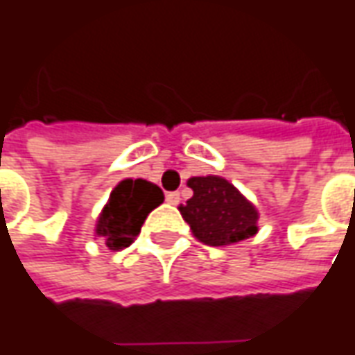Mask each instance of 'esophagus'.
Returning <instances> with one entry per match:
<instances>
[{"instance_id": "34e87169", "label": "esophagus", "mask_w": 355, "mask_h": 355, "mask_svg": "<svg viewBox=\"0 0 355 355\" xmlns=\"http://www.w3.org/2000/svg\"><path fill=\"white\" fill-rule=\"evenodd\" d=\"M166 201H168V205H178L180 202V193H166Z\"/></svg>"}]
</instances>
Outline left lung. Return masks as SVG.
I'll return each instance as SVG.
<instances>
[{
  "instance_id": "8db88e82",
  "label": "left lung",
  "mask_w": 355,
  "mask_h": 355,
  "mask_svg": "<svg viewBox=\"0 0 355 355\" xmlns=\"http://www.w3.org/2000/svg\"><path fill=\"white\" fill-rule=\"evenodd\" d=\"M193 197L180 205L193 236L205 245H232L257 234L259 212L241 193L220 175L191 178Z\"/></svg>"
}]
</instances>
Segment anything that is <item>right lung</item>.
<instances>
[{"mask_svg": "<svg viewBox=\"0 0 355 355\" xmlns=\"http://www.w3.org/2000/svg\"><path fill=\"white\" fill-rule=\"evenodd\" d=\"M164 202L158 185L146 180H123L110 193L106 207L96 220V238H102L112 251L129 248L139 236L146 216Z\"/></svg>", "mask_w": 355, "mask_h": 355, "instance_id": "obj_1", "label": "right lung"}]
</instances>
